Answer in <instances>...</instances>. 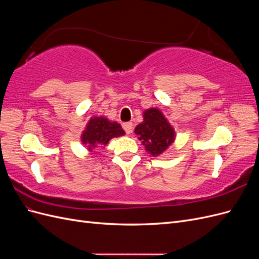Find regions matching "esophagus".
Masks as SVG:
<instances>
[{"label":"esophagus","mask_w":259,"mask_h":259,"mask_svg":"<svg viewBox=\"0 0 259 259\" xmlns=\"http://www.w3.org/2000/svg\"><path fill=\"white\" fill-rule=\"evenodd\" d=\"M123 128H124V131H125V133H126V134H131L132 131H133V123L132 122L124 123Z\"/></svg>","instance_id":"esophagus-1"}]
</instances>
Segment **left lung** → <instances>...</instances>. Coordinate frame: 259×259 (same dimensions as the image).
<instances>
[{"label":"left lung","instance_id":"obj_1","mask_svg":"<svg viewBox=\"0 0 259 259\" xmlns=\"http://www.w3.org/2000/svg\"><path fill=\"white\" fill-rule=\"evenodd\" d=\"M144 121L135 127V134L142 140L147 152L152 156L162 154L174 143L175 131L158 108L147 109L143 113Z\"/></svg>","mask_w":259,"mask_h":259}]
</instances>
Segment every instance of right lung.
<instances>
[{
    "instance_id": "obj_1",
    "label": "right lung",
    "mask_w": 259,
    "mask_h": 259,
    "mask_svg": "<svg viewBox=\"0 0 259 259\" xmlns=\"http://www.w3.org/2000/svg\"><path fill=\"white\" fill-rule=\"evenodd\" d=\"M123 135L125 132L117 122L108 120L105 116H94L82 132L81 142L88 147L89 151H93V149L101 145H107L110 139Z\"/></svg>"
}]
</instances>
